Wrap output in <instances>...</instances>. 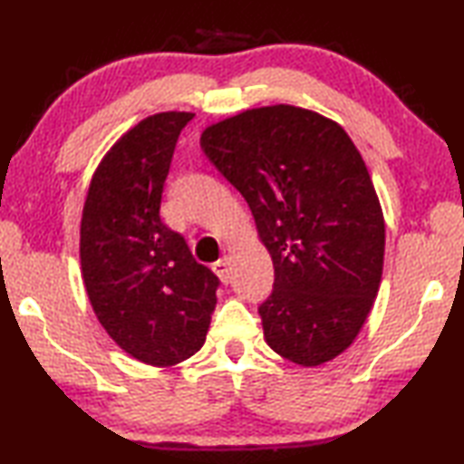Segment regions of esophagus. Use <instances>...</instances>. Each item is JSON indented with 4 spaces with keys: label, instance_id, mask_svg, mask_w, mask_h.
Listing matches in <instances>:
<instances>
[{
    "label": "esophagus",
    "instance_id": "obj_1",
    "mask_svg": "<svg viewBox=\"0 0 464 464\" xmlns=\"http://www.w3.org/2000/svg\"><path fill=\"white\" fill-rule=\"evenodd\" d=\"M213 270L218 278H221L225 285L231 280V257H221V260L213 264Z\"/></svg>",
    "mask_w": 464,
    "mask_h": 464
}]
</instances>
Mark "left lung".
<instances>
[{"label": "left lung", "mask_w": 464, "mask_h": 464, "mask_svg": "<svg viewBox=\"0 0 464 464\" xmlns=\"http://www.w3.org/2000/svg\"><path fill=\"white\" fill-rule=\"evenodd\" d=\"M210 163L249 204L274 264L257 307L282 358L317 366L348 348L379 293L384 221L340 124L296 106L241 112L202 132Z\"/></svg>", "instance_id": "left-lung-1"}]
</instances>
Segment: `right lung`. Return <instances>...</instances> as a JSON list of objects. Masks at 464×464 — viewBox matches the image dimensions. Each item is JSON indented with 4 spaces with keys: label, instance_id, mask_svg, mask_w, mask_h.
I'll return each mask as SVG.
<instances>
[{
    "label": "right lung",
    "instance_id": "right-lung-1",
    "mask_svg": "<svg viewBox=\"0 0 464 464\" xmlns=\"http://www.w3.org/2000/svg\"><path fill=\"white\" fill-rule=\"evenodd\" d=\"M190 112L140 121L92 178L82 218V272L93 313L124 352L171 366L202 348L221 280L160 215Z\"/></svg>",
    "mask_w": 464,
    "mask_h": 464
}]
</instances>
